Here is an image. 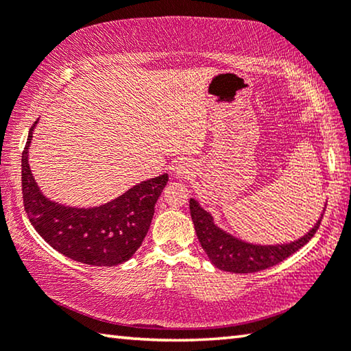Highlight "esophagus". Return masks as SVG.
Returning a JSON list of instances; mask_svg holds the SVG:
<instances>
[{
  "label": "esophagus",
  "instance_id": "obj_1",
  "mask_svg": "<svg viewBox=\"0 0 351 351\" xmlns=\"http://www.w3.org/2000/svg\"><path fill=\"white\" fill-rule=\"evenodd\" d=\"M190 165H187L186 162H182V161H178V162H175V165H173V173L176 175V176H184V175H187V173H190Z\"/></svg>",
  "mask_w": 351,
  "mask_h": 351
}]
</instances>
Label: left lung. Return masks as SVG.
<instances>
[{"instance_id": "8db88e82", "label": "left lung", "mask_w": 351, "mask_h": 351, "mask_svg": "<svg viewBox=\"0 0 351 351\" xmlns=\"http://www.w3.org/2000/svg\"><path fill=\"white\" fill-rule=\"evenodd\" d=\"M189 206L198 240L207 257L218 269L234 272V274H249V272L268 269L288 258L313 239L324 217L322 213L317 223L295 241L285 243V245H252L218 228L213 223V217L199 206L197 199L190 198Z\"/></svg>"}]
</instances>
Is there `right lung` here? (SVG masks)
<instances>
[{
  "label": "right lung",
  "mask_w": 351,
  "mask_h": 351,
  "mask_svg": "<svg viewBox=\"0 0 351 351\" xmlns=\"http://www.w3.org/2000/svg\"><path fill=\"white\" fill-rule=\"evenodd\" d=\"M37 122L27 136L21 156L25 210L41 239L66 257L93 266H116L133 257L150 229L154 204L167 186L159 175L128 189L116 199L96 207H69L46 198L29 167V147Z\"/></svg>",
  "instance_id": "1"
}]
</instances>
